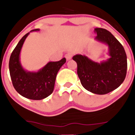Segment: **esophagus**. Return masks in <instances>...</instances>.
I'll return each mask as SVG.
<instances>
[{"label":"esophagus","mask_w":135,"mask_h":135,"mask_svg":"<svg viewBox=\"0 0 135 135\" xmlns=\"http://www.w3.org/2000/svg\"><path fill=\"white\" fill-rule=\"evenodd\" d=\"M72 57H73V55H72L70 53H68V54L65 55V57H66V60H70L72 59Z\"/></svg>","instance_id":"esophagus-1"}]
</instances>
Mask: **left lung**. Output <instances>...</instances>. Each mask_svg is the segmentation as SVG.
Here are the masks:
<instances>
[{
    "instance_id": "left-lung-1",
    "label": "left lung",
    "mask_w": 135,
    "mask_h": 135,
    "mask_svg": "<svg viewBox=\"0 0 135 135\" xmlns=\"http://www.w3.org/2000/svg\"><path fill=\"white\" fill-rule=\"evenodd\" d=\"M95 40L108 47L110 57L95 62L86 55L77 54L73 59L77 62V74L82 86L89 91L104 95L117 89L126 78L127 55L123 46L111 32L104 28H95Z\"/></svg>"
}]
</instances>
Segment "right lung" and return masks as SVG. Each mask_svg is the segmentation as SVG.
<instances>
[{"mask_svg": "<svg viewBox=\"0 0 135 135\" xmlns=\"http://www.w3.org/2000/svg\"><path fill=\"white\" fill-rule=\"evenodd\" d=\"M39 31V28H36L30 32ZM30 32L23 36L11 54L9 61V74L15 89L21 96L32 100H42L54 91L57 74L66 62V59L64 57L59 61H50L36 72L26 70L20 61V53Z\"/></svg>", "mask_w": 135, "mask_h": 135, "instance_id": "1", "label": "right lung"}]
</instances>
